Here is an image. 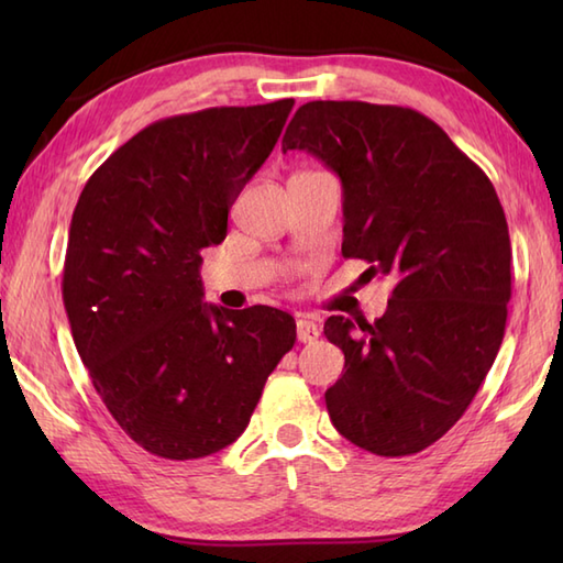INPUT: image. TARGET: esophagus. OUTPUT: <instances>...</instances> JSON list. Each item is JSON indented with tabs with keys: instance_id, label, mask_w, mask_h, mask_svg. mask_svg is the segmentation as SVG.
I'll return each instance as SVG.
<instances>
[{
	"instance_id": "obj_1",
	"label": "esophagus",
	"mask_w": 563,
	"mask_h": 563,
	"mask_svg": "<svg viewBox=\"0 0 563 563\" xmlns=\"http://www.w3.org/2000/svg\"><path fill=\"white\" fill-rule=\"evenodd\" d=\"M319 336V321L312 314H300V319H297V339H300V343H314Z\"/></svg>"
}]
</instances>
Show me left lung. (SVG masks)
<instances>
[{
    "instance_id": "left-lung-1",
    "label": "left lung",
    "mask_w": 563,
    "mask_h": 563,
    "mask_svg": "<svg viewBox=\"0 0 563 563\" xmlns=\"http://www.w3.org/2000/svg\"><path fill=\"white\" fill-rule=\"evenodd\" d=\"M305 150L343 186L345 258L389 275L375 324L329 317L345 355L327 389L339 433L379 457L433 445L460 421L506 333L510 236L494 184L445 130L404 106L309 101L283 152Z\"/></svg>"
}]
</instances>
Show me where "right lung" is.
<instances>
[{"instance_id": "1", "label": "right lung", "mask_w": 563, "mask_h": 563, "mask_svg": "<svg viewBox=\"0 0 563 563\" xmlns=\"http://www.w3.org/2000/svg\"><path fill=\"white\" fill-rule=\"evenodd\" d=\"M295 101L172 115L118 147L71 214L63 300L115 423L164 460L208 457L244 433L295 345L275 307L202 302L200 251L268 159Z\"/></svg>"}]
</instances>
